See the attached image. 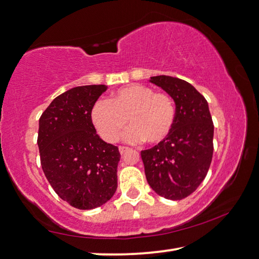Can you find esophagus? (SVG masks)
<instances>
[{
  "label": "esophagus",
  "instance_id": "34e87169",
  "mask_svg": "<svg viewBox=\"0 0 259 259\" xmlns=\"http://www.w3.org/2000/svg\"><path fill=\"white\" fill-rule=\"evenodd\" d=\"M131 150L130 148H127V147H119V152H120V155H125L126 152H128Z\"/></svg>",
  "mask_w": 259,
  "mask_h": 259
}]
</instances>
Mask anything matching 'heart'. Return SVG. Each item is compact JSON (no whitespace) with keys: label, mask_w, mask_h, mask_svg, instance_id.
Returning a JSON list of instances; mask_svg holds the SVG:
<instances>
[{"label":"heart","mask_w":259,"mask_h":259,"mask_svg":"<svg viewBox=\"0 0 259 259\" xmlns=\"http://www.w3.org/2000/svg\"><path fill=\"white\" fill-rule=\"evenodd\" d=\"M176 110L169 95L155 93L141 84H131L117 90L108 101L99 100L91 110V120L101 138L116 142L128 122L124 134L130 143L146 140L156 144L165 140L173 128Z\"/></svg>","instance_id":"obj_1"}]
</instances>
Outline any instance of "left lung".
I'll list each match as a JSON object with an SVG mask.
<instances>
[{
	"label": "left lung",
	"mask_w": 259,
	"mask_h": 259,
	"mask_svg": "<svg viewBox=\"0 0 259 259\" xmlns=\"http://www.w3.org/2000/svg\"><path fill=\"white\" fill-rule=\"evenodd\" d=\"M150 81L174 100L176 116L168 137L141 151L146 178L157 194L181 200L196 191L208 173L214 124L207 100L188 81L165 75Z\"/></svg>",
	"instance_id": "obj_1"
}]
</instances>
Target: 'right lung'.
<instances>
[{"instance_id":"1","label":"right lung","mask_w":259,"mask_h":259,"mask_svg":"<svg viewBox=\"0 0 259 259\" xmlns=\"http://www.w3.org/2000/svg\"><path fill=\"white\" fill-rule=\"evenodd\" d=\"M106 85H85L57 97L39 118L40 165L54 191L78 209L102 206L115 194L120 153L104 142L91 110Z\"/></svg>"}]
</instances>
